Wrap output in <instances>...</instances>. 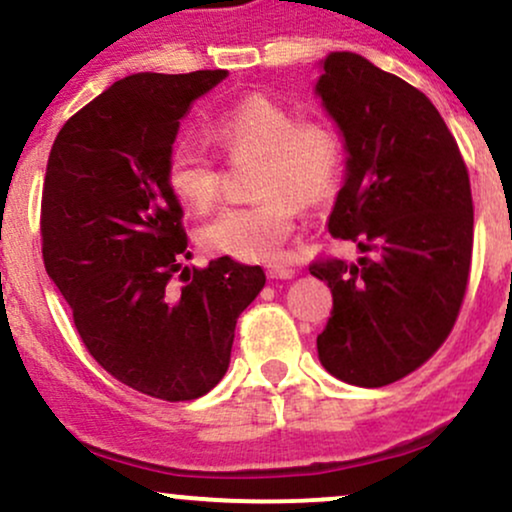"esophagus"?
I'll return each mask as SVG.
<instances>
[{
    "mask_svg": "<svg viewBox=\"0 0 512 512\" xmlns=\"http://www.w3.org/2000/svg\"><path fill=\"white\" fill-rule=\"evenodd\" d=\"M294 275H297V270L290 266H278V263H275V266H268V278L273 280H292Z\"/></svg>",
    "mask_w": 512,
    "mask_h": 512,
    "instance_id": "obj_1",
    "label": "esophagus"
}]
</instances>
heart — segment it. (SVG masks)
Listing matches in <instances>:
<instances>
[{
  "instance_id": "heart-1",
  "label": "heart",
  "mask_w": 512,
  "mask_h": 512,
  "mask_svg": "<svg viewBox=\"0 0 512 512\" xmlns=\"http://www.w3.org/2000/svg\"><path fill=\"white\" fill-rule=\"evenodd\" d=\"M208 134L230 160L258 158L251 206L222 210L201 230L210 254L239 261H275L290 237L299 206L330 194L340 174V138L328 124L299 119L290 107L249 95L222 110ZM167 184L184 206L206 213L220 196L215 160L191 138H179L167 155Z\"/></svg>"
}]
</instances>
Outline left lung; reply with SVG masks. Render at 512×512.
<instances>
[{"label": "left lung", "mask_w": 512, "mask_h": 512, "mask_svg": "<svg viewBox=\"0 0 512 512\" xmlns=\"http://www.w3.org/2000/svg\"><path fill=\"white\" fill-rule=\"evenodd\" d=\"M314 93L342 134L328 218L357 263H314L333 292L323 369L359 388L412 374L448 338L472 261V191L458 143L422 90L354 52H330Z\"/></svg>", "instance_id": "8db88e82"}]
</instances>
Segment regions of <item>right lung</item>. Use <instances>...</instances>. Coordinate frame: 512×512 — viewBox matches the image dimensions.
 <instances>
[{
	"label": "right lung",
	"mask_w": 512,
	"mask_h": 512,
	"mask_svg": "<svg viewBox=\"0 0 512 512\" xmlns=\"http://www.w3.org/2000/svg\"><path fill=\"white\" fill-rule=\"evenodd\" d=\"M227 71L131 74L62 126L42 189V258L107 374L160 400H196L227 374L261 266L182 263V206L167 184L179 119ZM180 275L182 286H174Z\"/></svg>",
	"instance_id": "right-lung-1"
}]
</instances>
